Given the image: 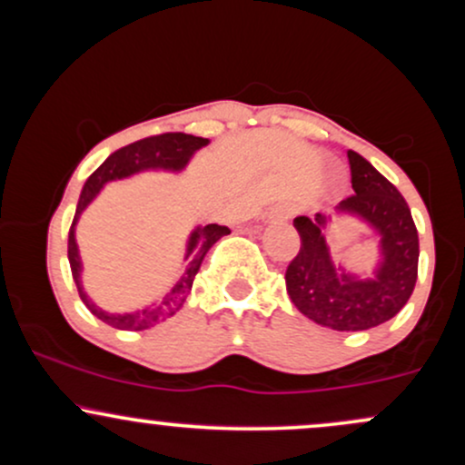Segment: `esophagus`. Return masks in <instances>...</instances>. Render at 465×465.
I'll return each instance as SVG.
<instances>
[{
	"label": "esophagus",
	"instance_id": "34e87169",
	"mask_svg": "<svg viewBox=\"0 0 465 465\" xmlns=\"http://www.w3.org/2000/svg\"><path fill=\"white\" fill-rule=\"evenodd\" d=\"M292 216V210L288 205H277L273 210L269 212V218L271 221H288V218Z\"/></svg>",
	"mask_w": 465,
	"mask_h": 465
}]
</instances>
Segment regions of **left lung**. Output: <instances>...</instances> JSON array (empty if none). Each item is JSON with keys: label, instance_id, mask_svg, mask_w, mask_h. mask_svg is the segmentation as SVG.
I'll return each mask as SVG.
<instances>
[{"label": "left lung", "instance_id": "8db88e82", "mask_svg": "<svg viewBox=\"0 0 465 465\" xmlns=\"http://www.w3.org/2000/svg\"><path fill=\"white\" fill-rule=\"evenodd\" d=\"M351 188L332 214L297 216L302 247L286 269V291L303 317L339 330L359 332L389 322L402 311L418 280L420 240L402 194L373 165L350 151ZM336 220L361 222L379 240L371 274H359L334 263L327 237Z\"/></svg>", "mask_w": 465, "mask_h": 465}]
</instances>
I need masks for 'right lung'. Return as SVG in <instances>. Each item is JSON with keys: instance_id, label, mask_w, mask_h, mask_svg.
I'll return each instance as SVG.
<instances>
[{"instance_id": "right-lung-1", "label": "right lung", "mask_w": 465, "mask_h": 465, "mask_svg": "<svg viewBox=\"0 0 465 465\" xmlns=\"http://www.w3.org/2000/svg\"><path fill=\"white\" fill-rule=\"evenodd\" d=\"M207 143H210L207 137L185 135V133H163V135L146 137V140L133 142L129 146L109 154L92 177L84 181L83 190H80V199L76 205V214H74L72 229H69L67 258L69 266H72V277L74 282H76L80 300H83L84 306L92 311L94 317L109 323L111 328L140 332V330L154 328L157 323H162L165 319L173 317V314H177L192 292V282H194L196 273H199L205 253L214 247L223 236H227L229 229L216 225V223H212V225H196L190 232L188 240H185L183 271H181L179 280L174 282V286L165 292L162 300L137 308V311L106 312L98 306V303H94V300L87 295V291H84L83 286V258H80V249L76 242V225L80 216H83V212L95 201V196H98L106 185L114 183V181H124L143 173L181 174L188 168L192 157H194L201 148H205Z\"/></svg>"}]
</instances>
